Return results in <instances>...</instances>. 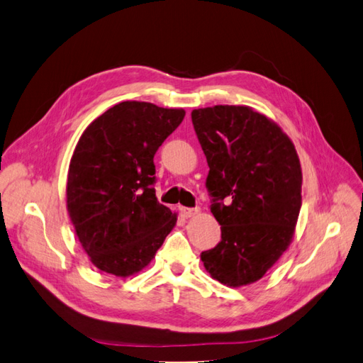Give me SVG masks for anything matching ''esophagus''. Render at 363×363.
<instances>
[{
    "instance_id": "esophagus-1",
    "label": "esophagus",
    "mask_w": 363,
    "mask_h": 363,
    "mask_svg": "<svg viewBox=\"0 0 363 363\" xmlns=\"http://www.w3.org/2000/svg\"><path fill=\"white\" fill-rule=\"evenodd\" d=\"M179 210H181V213H182V216H185V218H191V216L198 215V213H199V208H189V207H181Z\"/></svg>"
}]
</instances>
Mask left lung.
Segmentation results:
<instances>
[{"label":"left lung","instance_id":"1","mask_svg":"<svg viewBox=\"0 0 363 363\" xmlns=\"http://www.w3.org/2000/svg\"><path fill=\"white\" fill-rule=\"evenodd\" d=\"M210 167L206 187L220 242L201 253L227 286L259 281L290 245L302 206V172L281 127L247 106L191 111Z\"/></svg>","mask_w":363,"mask_h":363}]
</instances>
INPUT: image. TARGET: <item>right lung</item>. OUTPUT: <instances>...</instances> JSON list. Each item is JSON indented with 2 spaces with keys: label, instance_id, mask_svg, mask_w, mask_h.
Instances as JSON below:
<instances>
[{
  "label": "right lung",
  "instance_id": "add662e5",
  "mask_svg": "<svg viewBox=\"0 0 363 363\" xmlns=\"http://www.w3.org/2000/svg\"><path fill=\"white\" fill-rule=\"evenodd\" d=\"M184 116V108L124 101L81 135L69 165L67 211L101 272L118 277L141 272L173 230L176 213L153 189V157Z\"/></svg>",
  "mask_w": 363,
  "mask_h": 363
}]
</instances>
